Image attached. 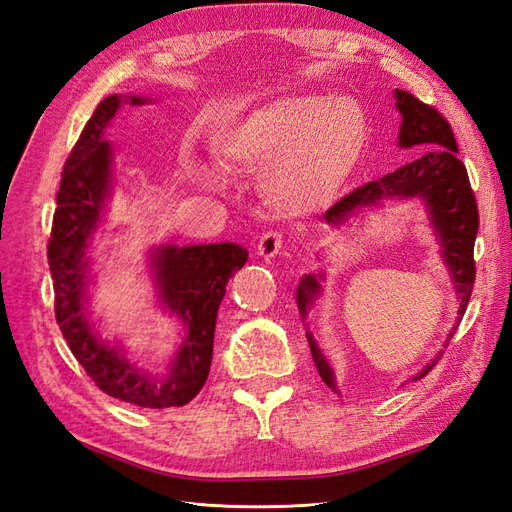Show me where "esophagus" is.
Returning a JSON list of instances; mask_svg holds the SVG:
<instances>
[{
    "label": "esophagus",
    "instance_id": "1",
    "mask_svg": "<svg viewBox=\"0 0 512 512\" xmlns=\"http://www.w3.org/2000/svg\"><path fill=\"white\" fill-rule=\"evenodd\" d=\"M285 244V236L283 232H276V229H272V232L263 234L259 238V244H257V253L263 257V259H272L278 255V251L283 249Z\"/></svg>",
    "mask_w": 512,
    "mask_h": 512
}]
</instances>
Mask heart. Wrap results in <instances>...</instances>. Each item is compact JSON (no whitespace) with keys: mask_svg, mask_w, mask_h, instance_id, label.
<instances>
[{"mask_svg":"<svg viewBox=\"0 0 512 512\" xmlns=\"http://www.w3.org/2000/svg\"><path fill=\"white\" fill-rule=\"evenodd\" d=\"M366 142L368 121L355 100L300 95L219 131L212 148L225 168L268 170L272 200L304 212L334 200L357 170Z\"/></svg>","mask_w":512,"mask_h":512,"instance_id":"b5f03b06","label":"heart"}]
</instances>
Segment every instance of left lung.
<instances>
[{"mask_svg": "<svg viewBox=\"0 0 512 512\" xmlns=\"http://www.w3.org/2000/svg\"><path fill=\"white\" fill-rule=\"evenodd\" d=\"M398 97V110L402 114L400 129V146L417 148L422 151L417 159H412L406 166L395 172L370 180V183L357 187L349 195H344L340 202L325 212L327 223H344L359 208L376 204L383 197H412L421 195L436 232L442 242L444 261L449 263L453 280L459 293V315H464L476 278V261H474V240L478 232V206L476 195L470 187L468 170L457 157V140L453 136L451 123L442 117V112L430 104L421 102L408 91H395ZM317 276H304L298 287V306L302 315L306 312L312 298L319 293ZM312 361L321 374L323 381L334 387L332 368L327 366L325 357L317 349L315 340L306 334ZM438 359H434L417 378H423L434 368Z\"/></svg>", "mask_w": 512, "mask_h": 512, "instance_id": "8db88e82", "label": "left lung"}]
</instances>
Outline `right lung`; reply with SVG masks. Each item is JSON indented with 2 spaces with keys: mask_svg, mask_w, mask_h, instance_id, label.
<instances>
[{
  "mask_svg": "<svg viewBox=\"0 0 512 512\" xmlns=\"http://www.w3.org/2000/svg\"><path fill=\"white\" fill-rule=\"evenodd\" d=\"M142 102V97H131V104ZM119 106V95H110L97 104L61 172L53 229L48 238L55 319L70 351L95 387L112 398L144 408L185 406L206 383L225 285L244 266L249 253L238 244H200L185 249L166 246L159 251L155 268L161 298L189 325L174 368L163 381H151L140 374L119 351L91 334L82 306L87 285L85 251L102 217L112 178V151L102 136Z\"/></svg>",
  "mask_w": 512,
  "mask_h": 512,
  "instance_id": "right-lung-1",
  "label": "right lung"
}]
</instances>
